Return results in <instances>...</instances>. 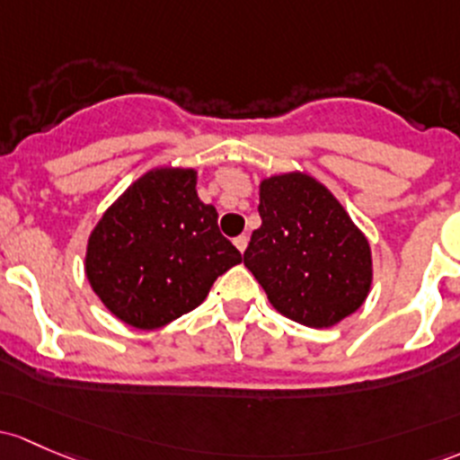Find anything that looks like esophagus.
Here are the masks:
<instances>
[{"instance_id": "1", "label": "esophagus", "mask_w": 460, "mask_h": 460, "mask_svg": "<svg viewBox=\"0 0 460 460\" xmlns=\"http://www.w3.org/2000/svg\"><path fill=\"white\" fill-rule=\"evenodd\" d=\"M234 244H235V249L240 251V253H244V249H246V244H249V238H246V235L243 234V235H238V238L234 240Z\"/></svg>"}]
</instances>
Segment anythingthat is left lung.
<instances>
[{"label": "left lung", "instance_id": "obj_1", "mask_svg": "<svg viewBox=\"0 0 460 460\" xmlns=\"http://www.w3.org/2000/svg\"><path fill=\"white\" fill-rule=\"evenodd\" d=\"M260 217L244 251L269 302L282 315L328 328L364 304L372 282L368 240L337 198L306 173L260 185Z\"/></svg>", "mask_w": 460, "mask_h": 460}]
</instances>
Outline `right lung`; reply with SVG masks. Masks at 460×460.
Returning a JSON list of instances; mask_svg holds the SVG:
<instances>
[{
    "label": "right lung",
    "mask_w": 460,
    "mask_h": 460,
    "mask_svg": "<svg viewBox=\"0 0 460 460\" xmlns=\"http://www.w3.org/2000/svg\"><path fill=\"white\" fill-rule=\"evenodd\" d=\"M243 255L196 193L193 169H154L92 231L85 273L101 302L141 331L193 311Z\"/></svg>",
    "instance_id": "obj_1"
}]
</instances>
